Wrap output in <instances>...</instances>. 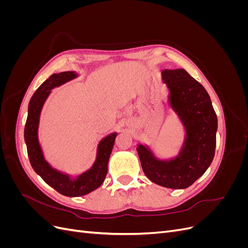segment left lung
<instances>
[{"label": "left lung", "instance_id": "obj_1", "mask_svg": "<svg viewBox=\"0 0 248 248\" xmlns=\"http://www.w3.org/2000/svg\"><path fill=\"white\" fill-rule=\"evenodd\" d=\"M168 104L181 123L184 139L170 158L157 157L151 145L137 150L146 177L171 189H184L204 175L211 164L216 146L217 117L205 88L184 69H163Z\"/></svg>", "mask_w": 248, "mask_h": 248}]
</instances>
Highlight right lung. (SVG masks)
I'll return each mask as SVG.
<instances>
[{
	"mask_svg": "<svg viewBox=\"0 0 248 248\" xmlns=\"http://www.w3.org/2000/svg\"><path fill=\"white\" fill-rule=\"evenodd\" d=\"M79 77L77 71L54 73L36 90L28 107V118L25 126V141L28 156L33 170L43 181L59 193L66 197H81L97 189L103 183L108 174V163L118 132H110L102 138L97 145L96 157L91 168L78 175H70L55 169L44 157L38 129L40 116L52 89L62 86Z\"/></svg>",
	"mask_w": 248,
	"mask_h": 248,
	"instance_id": "obj_1",
	"label": "right lung"
}]
</instances>
